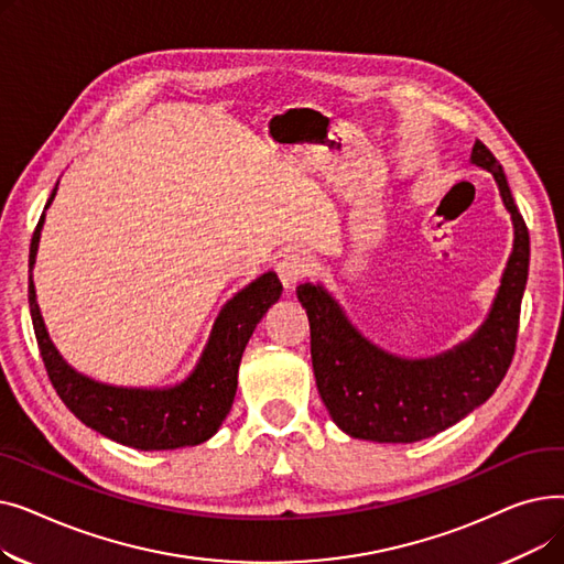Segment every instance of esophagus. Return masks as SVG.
Segmentation results:
<instances>
[{
	"label": "esophagus",
	"mask_w": 564,
	"mask_h": 564,
	"mask_svg": "<svg viewBox=\"0 0 564 564\" xmlns=\"http://www.w3.org/2000/svg\"><path fill=\"white\" fill-rule=\"evenodd\" d=\"M281 283L292 290L297 283H302L306 276H311L313 272V260L304 253V251H290L288 256H283V260L276 267Z\"/></svg>",
	"instance_id": "34e87169"
}]
</instances>
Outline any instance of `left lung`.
Wrapping results in <instances>:
<instances>
[{
	"label": "left lung",
	"mask_w": 564,
	"mask_h": 564,
	"mask_svg": "<svg viewBox=\"0 0 564 564\" xmlns=\"http://www.w3.org/2000/svg\"><path fill=\"white\" fill-rule=\"evenodd\" d=\"M496 177L512 215L514 249L487 322L470 340L434 359L409 361L370 345L322 285L304 283L297 297L311 324V359L322 402L354 438L413 443L430 438L487 402L514 357L530 237L502 166L478 139L470 153Z\"/></svg>",
	"instance_id": "obj_1"
}]
</instances>
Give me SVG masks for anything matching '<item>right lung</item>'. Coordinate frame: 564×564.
I'll return each instance as SVG.
<instances>
[{"label": "right lung", "instance_id": "1", "mask_svg": "<svg viewBox=\"0 0 564 564\" xmlns=\"http://www.w3.org/2000/svg\"><path fill=\"white\" fill-rule=\"evenodd\" d=\"M54 194L56 187L47 205ZM43 219H39L29 247V267L36 262ZM281 290L279 276L267 272L237 292L221 308L196 370L183 383L166 391L107 387L75 372L58 357L45 332L32 276H29V311L52 387L86 427L137 451H173L196 446L219 430L232 406L242 351L267 308L279 302Z\"/></svg>", "mask_w": 564, "mask_h": 564}]
</instances>
